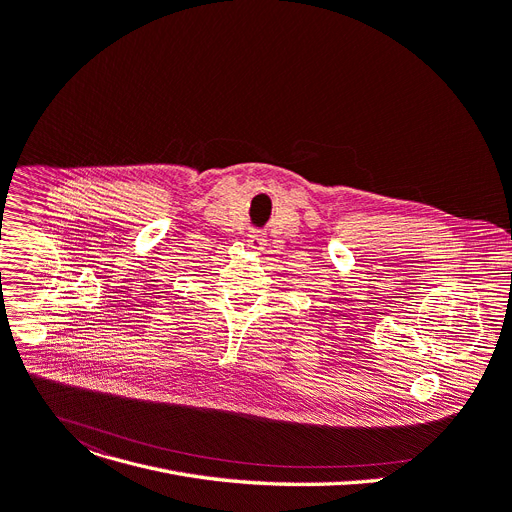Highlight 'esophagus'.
<instances>
[{
    "instance_id": "obj_1",
    "label": "esophagus",
    "mask_w": 512,
    "mask_h": 512,
    "mask_svg": "<svg viewBox=\"0 0 512 512\" xmlns=\"http://www.w3.org/2000/svg\"><path fill=\"white\" fill-rule=\"evenodd\" d=\"M245 243H247L249 251H253V253H261L265 247V239L261 235H249Z\"/></svg>"
}]
</instances>
